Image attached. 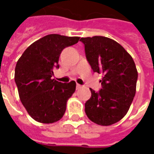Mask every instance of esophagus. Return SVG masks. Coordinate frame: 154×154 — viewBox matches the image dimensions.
<instances>
[{
	"label": "esophagus",
	"mask_w": 154,
	"mask_h": 154,
	"mask_svg": "<svg viewBox=\"0 0 154 154\" xmlns=\"http://www.w3.org/2000/svg\"><path fill=\"white\" fill-rule=\"evenodd\" d=\"M80 88H82V86L80 84H77V89H80Z\"/></svg>",
	"instance_id": "34e87169"
}]
</instances>
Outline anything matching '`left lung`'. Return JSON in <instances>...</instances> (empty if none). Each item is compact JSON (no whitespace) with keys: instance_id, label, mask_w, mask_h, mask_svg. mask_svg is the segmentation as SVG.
<instances>
[{"instance_id":"8db88e82","label":"left lung","mask_w":154,"mask_h":154,"mask_svg":"<svg viewBox=\"0 0 154 154\" xmlns=\"http://www.w3.org/2000/svg\"><path fill=\"white\" fill-rule=\"evenodd\" d=\"M95 72L103 74L98 92L85 103L87 117L100 125H111L125 116L136 92L138 72L132 57L116 41L103 36L80 39Z\"/></svg>"}]
</instances>
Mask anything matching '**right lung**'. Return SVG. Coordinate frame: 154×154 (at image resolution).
Segmentation results:
<instances>
[{
  "mask_svg": "<svg viewBox=\"0 0 154 154\" xmlns=\"http://www.w3.org/2000/svg\"><path fill=\"white\" fill-rule=\"evenodd\" d=\"M79 37L48 35L29 45L19 58L15 82L23 106L33 119L44 124L57 122L66 111L67 100L76 82L62 83L52 79L63 48L77 44Z\"/></svg>",
  "mask_w": 154,
  "mask_h": 154,
  "instance_id": "1",
  "label": "right lung"
}]
</instances>
